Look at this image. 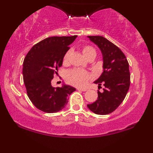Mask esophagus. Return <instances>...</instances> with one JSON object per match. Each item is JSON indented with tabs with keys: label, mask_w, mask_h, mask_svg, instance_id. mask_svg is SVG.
I'll return each instance as SVG.
<instances>
[{
	"label": "esophagus",
	"mask_w": 153,
	"mask_h": 153,
	"mask_svg": "<svg viewBox=\"0 0 153 153\" xmlns=\"http://www.w3.org/2000/svg\"><path fill=\"white\" fill-rule=\"evenodd\" d=\"M77 90H78V91H87L86 88H78Z\"/></svg>",
	"instance_id": "1"
}]
</instances>
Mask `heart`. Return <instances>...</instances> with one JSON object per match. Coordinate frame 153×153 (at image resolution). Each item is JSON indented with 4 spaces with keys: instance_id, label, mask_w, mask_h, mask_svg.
Masks as SVG:
<instances>
[{
    "instance_id": "obj_1",
    "label": "heart",
    "mask_w": 153,
    "mask_h": 153,
    "mask_svg": "<svg viewBox=\"0 0 153 153\" xmlns=\"http://www.w3.org/2000/svg\"><path fill=\"white\" fill-rule=\"evenodd\" d=\"M82 53L85 58H89L96 56V51L91 46H84L82 48ZM70 56V51H68L63 56V63L67 64L69 61ZM91 78L89 72L80 69H73L70 70L66 74V80L69 83L77 87H83L87 84L88 81Z\"/></svg>"
}]
</instances>
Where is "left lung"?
I'll list each match as a JSON object with an SVG mask.
<instances>
[{"label": "left lung", "instance_id": "1", "mask_svg": "<svg viewBox=\"0 0 153 153\" xmlns=\"http://www.w3.org/2000/svg\"><path fill=\"white\" fill-rule=\"evenodd\" d=\"M101 50L104 71L94 83L98 88L104 85L103 91H97L95 102L88 104L91 111L98 115L111 114L118 107L126 96L130 85L129 63L119 48L102 36H88Z\"/></svg>", "mask_w": 153, "mask_h": 153}]
</instances>
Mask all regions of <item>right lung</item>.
I'll return each instance as SVG.
<instances>
[{"label": "right lung", "mask_w": 153, "mask_h": 153, "mask_svg": "<svg viewBox=\"0 0 153 153\" xmlns=\"http://www.w3.org/2000/svg\"><path fill=\"white\" fill-rule=\"evenodd\" d=\"M77 35L47 37L31 48L23 63V77L27 95L35 107L44 112L56 113L65 108L68 96L76 91L63 84L54 88L51 81L62 66L63 56Z\"/></svg>", "instance_id": "right-lung-1"}]
</instances>
